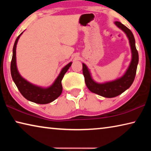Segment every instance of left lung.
Masks as SVG:
<instances>
[{
	"instance_id": "obj_1",
	"label": "left lung",
	"mask_w": 151,
	"mask_h": 151,
	"mask_svg": "<svg viewBox=\"0 0 151 151\" xmlns=\"http://www.w3.org/2000/svg\"><path fill=\"white\" fill-rule=\"evenodd\" d=\"M114 24L127 35L131 48V62L123 76L114 81L106 82L104 83H96L92 78L87 66L85 64L83 63V73L85 76V83L87 88L92 93L106 98H112L118 96L131 86L134 80L137 65L139 63V53L135 46L134 37L131 30L119 21H115Z\"/></svg>"
}]
</instances>
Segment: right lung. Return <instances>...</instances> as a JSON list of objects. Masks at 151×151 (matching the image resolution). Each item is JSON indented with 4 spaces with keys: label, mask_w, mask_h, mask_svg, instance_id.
I'll return each instance as SVG.
<instances>
[{
    "label": "right lung",
    "mask_w": 151,
    "mask_h": 151,
    "mask_svg": "<svg viewBox=\"0 0 151 151\" xmlns=\"http://www.w3.org/2000/svg\"><path fill=\"white\" fill-rule=\"evenodd\" d=\"M22 32L17 38L12 50V57L11 63V73L12 80L14 82L20 93L28 101L41 104L50 103L57 99L62 93L63 86L61 81L65 74L72 65V62L69 63L63 68L54 83L49 87L42 88L32 85L20 76L17 66L16 48L18 40Z\"/></svg>",
    "instance_id": "1"
}]
</instances>
